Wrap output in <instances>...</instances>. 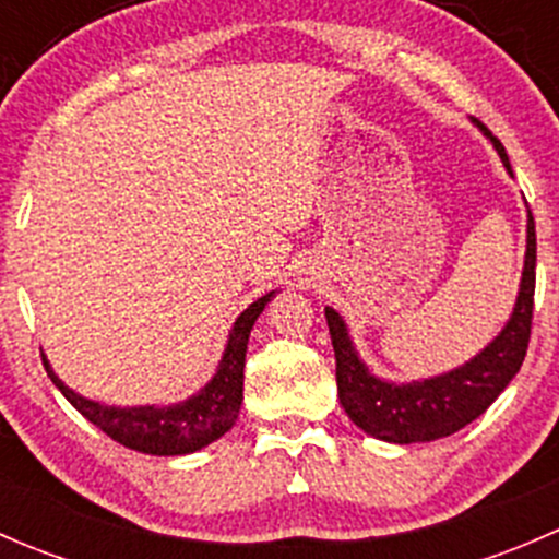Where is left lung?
<instances>
[{"label":"left lung","mask_w":559,"mask_h":559,"mask_svg":"<svg viewBox=\"0 0 559 559\" xmlns=\"http://www.w3.org/2000/svg\"><path fill=\"white\" fill-rule=\"evenodd\" d=\"M481 127V123H478ZM484 129V127H481ZM487 132V129H484ZM489 134V132H487ZM506 170L511 173L509 154L503 143L492 138ZM533 297H535V222L527 211V253L516 308L509 324L498 337L484 348L478 357L447 376L414 384H386L376 379L354 352L343 319L326 308L332 348H335V379L337 397L348 419L368 436L389 443H425L447 438L471 425L498 400V394L520 373L533 326Z\"/></svg>","instance_id":"8db88e82"}]
</instances>
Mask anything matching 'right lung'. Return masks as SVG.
Instances as JSON below:
<instances>
[{"instance_id":"right-lung-1","label":"right lung","mask_w":559,"mask_h":559,"mask_svg":"<svg viewBox=\"0 0 559 559\" xmlns=\"http://www.w3.org/2000/svg\"><path fill=\"white\" fill-rule=\"evenodd\" d=\"M275 292L259 297L257 302L246 308L235 321L229 332L227 352H224L222 365L216 376L205 389L183 403L167 405V408H154V405H140V408H112V405H99L94 400L81 397L59 381V376L50 370L48 359L43 357L45 373L50 376L59 392L86 416L92 425H97L105 436L121 447L134 449L143 454H191L207 443L218 441L229 427L235 425L243 403V368H246V348L251 326L257 316L264 311Z\"/></svg>"}]
</instances>
